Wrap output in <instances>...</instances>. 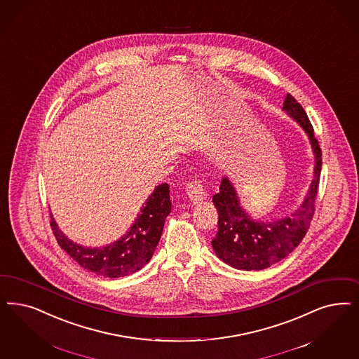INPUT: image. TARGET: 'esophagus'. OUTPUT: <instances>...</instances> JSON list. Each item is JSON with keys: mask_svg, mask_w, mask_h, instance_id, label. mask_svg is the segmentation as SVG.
I'll list each match as a JSON object with an SVG mask.
<instances>
[{"mask_svg": "<svg viewBox=\"0 0 359 359\" xmlns=\"http://www.w3.org/2000/svg\"><path fill=\"white\" fill-rule=\"evenodd\" d=\"M187 195L194 203H198L207 198V191H205V186H204L203 180L195 179L192 182H189L187 184Z\"/></svg>", "mask_w": 359, "mask_h": 359, "instance_id": "obj_1", "label": "esophagus"}]
</instances>
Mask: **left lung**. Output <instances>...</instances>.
<instances>
[{
  "label": "left lung",
  "instance_id": "8db88e82",
  "mask_svg": "<svg viewBox=\"0 0 359 359\" xmlns=\"http://www.w3.org/2000/svg\"><path fill=\"white\" fill-rule=\"evenodd\" d=\"M283 110L309 137L314 154V179L299 208L283 219L261 222L252 219L240 205L235 187L224 176L219 194L212 198L219 212V229L212 240V248L220 260L236 269L262 271L285 259L302 241L314 215L321 176V149L306 112L290 94L285 97Z\"/></svg>",
  "mask_w": 359,
  "mask_h": 359
}]
</instances>
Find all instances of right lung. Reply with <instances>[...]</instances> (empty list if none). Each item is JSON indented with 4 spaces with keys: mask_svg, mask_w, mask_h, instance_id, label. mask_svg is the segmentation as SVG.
<instances>
[{
    "mask_svg": "<svg viewBox=\"0 0 359 359\" xmlns=\"http://www.w3.org/2000/svg\"><path fill=\"white\" fill-rule=\"evenodd\" d=\"M171 207L170 186L163 183L142 205L126 235L106 247H83L72 241L60 231L53 215L50 225L60 247L82 268L98 276L118 278L140 271L151 260Z\"/></svg>",
    "mask_w": 359,
    "mask_h": 359,
    "instance_id": "add662e5",
    "label": "right lung"
}]
</instances>
